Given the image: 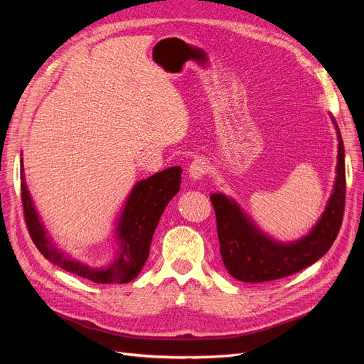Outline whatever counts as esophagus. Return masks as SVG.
<instances>
[{
	"label": "esophagus",
	"instance_id": "obj_1",
	"mask_svg": "<svg viewBox=\"0 0 364 364\" xmlns=\"http://www.w3.org/2000/svg\"><path fill=\"white\" fill-rule=\"evenodd\" d=\"M208 170H209L208 162H206L205 159H202V158H197V159H194V161L190 164L188 174H190V178H191L193 181H199V179H202L203 176L208 173Z\"/></svg>",
	"mask_w": 364,
	"mask_h": 364
}]
</instances>
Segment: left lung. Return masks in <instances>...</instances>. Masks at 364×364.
I'll list each match as a JSON object with an SVG mask.
<instances>
[{
	"mask_svg": "<svg viewBox=\"0 0 364 364\" xmlns=\"http://www.w3.org/2000/svg\"><path fill=\"white\" fill-rule=\"evenodd\" d=\"M331 119L338 139L334 188L321 218L302 238L289 243L273 240L252 222L232 197L211 194L220 253L230 277L241 282L281 279L311 266L333 246L343 220L346 176L343 139L333 115Z\"/></svg>",
	"mask_w": 364,
	"mask_h": 364,
	"instance_id": "left-lung-1",
	"label": "left lung"
}]
</instances>
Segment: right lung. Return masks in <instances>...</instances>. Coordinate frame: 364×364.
<instances>
[{
    "label": "right lung",
    "mask_w": 364,
    "mask_h": 364,
    "mask_svg": "<svg viewBox=\"0 0 364 364\" xmlns=\"http://www.w3.org/2000/svg\"><path fill=\"white\" fill-rule=\"evenodd\" d=\"M181 167H170L134 185L117 220L115 240L118 249L114 258L105 266H90L73 258L67 252L59 250L48 237L27 190L21 158V199L30 237L42 255L63 270L97 284L130 282L138 277L149 258L151 238L165 206L181 190Z\"/></svg>",
    "instance_id": "1"
}]
</instances>
